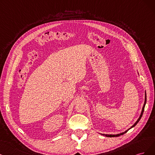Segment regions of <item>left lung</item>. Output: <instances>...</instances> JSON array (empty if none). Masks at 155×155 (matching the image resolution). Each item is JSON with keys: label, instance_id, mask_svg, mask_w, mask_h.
<instances>
[{"label": "left lung", "instance_id": "1", "mask_svg": "<svg viewBox=\"0 0 155 155\" xmlns=\"http://www.w3.org/2000/svg\"><path fill=\"white\" fill-rule=\"evenodd\" d=\"M146 101H147V98H146V93H145V101H144V104H143V107H142V112H141V114H140V117L138 118V119L137 120V121L134 123L133 126L129 128V129H127V130H126V131L125 132H123V133H120V134H102V135H104V136H106V137H119V136H120V135H122V134H125L126 133H127L129 129H131L132 127H134L136 126V125L138 124V122L140 121V120L141 119V118H142V114H143V111H144V107H145V106H146Z\"/></svg>", "mask_w": 155, "mask_h": 155}]
</instances>
